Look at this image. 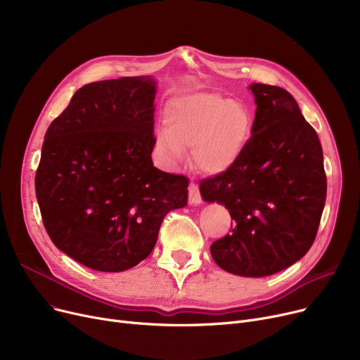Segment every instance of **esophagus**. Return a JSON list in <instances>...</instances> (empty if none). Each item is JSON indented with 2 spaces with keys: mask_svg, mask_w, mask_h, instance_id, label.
<instances>
[{
  "mask_svg": "<svg viewBox=\"0 0 360 360\" xmlns=\"http://www.w3.org/2000/svg\"><path fill=\"white\" fill-rule=\"evenodd\" d=\"M188 193H190V204H193V205L201 204L202 200H201V195H200V190L194 182H191L190 186H188Z\"/></svg>",
  "mask_w": 360,
  "mask_h": 360,
  "instance_id": "esophagus-1",
  "label": "esophagus"
}]
</instances>
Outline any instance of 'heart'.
<instances>
[{"label":"heart","mask_w":360,"mask_h":360,"mask_svg":"<svg viewBox=\"0 0 360 360\" xmlns=\"http://www.w3.org/2000/svg\"><path fill=\"white\" fill-rule=\"evenodd\" d=\"M166 129L156 134V148L169 166L185 159L193 147V160L204 174L220 175L243 153L251 134L252 117L239 101L214 93H190L170 99L163 110Z\"/></svg>","instance_id":"1"}]
</instances>
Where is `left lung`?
Instances as JSON below:
<instances>
[{
	"label": "left lung",
	"mask_w": 360,
	"mask_h": 360,
	"mask_svg": "<svg viewBox=\"0 0 360 360\" xmlns=\"http://www.w3.org/2000/svg\"><path fill=\"white\" fill-rule=\"evenodd\" d=\"M251 139L236 163L200 184L204 201L223 204L235 224L210 252L224 271L266 277L304 257L327 197L323 147L292 94L252 83Z\"/></svg>",
	"instance_id": "8db88e82"
}]
</instances>
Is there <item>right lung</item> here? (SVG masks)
Instances as JSON below:
<instances>
[{
	"instance_id": "right-lung-1",
	"label": "right lung",
	"mask_w": 360,
	"mask_h": 360,
	"mask_svg": "<svg viewBox=\"0 0 360 360\" xmlns=\"http://www.w3.org/2000/svg\"><path fill=\"white\" fill-rule=\"evenodd\" d=\"M156 80L90 83L49 125L34 190L45 229L83 266L120 273L153 251L160 224L188 200V178L153 166Z\"/></svg>"
}]
</instances>
